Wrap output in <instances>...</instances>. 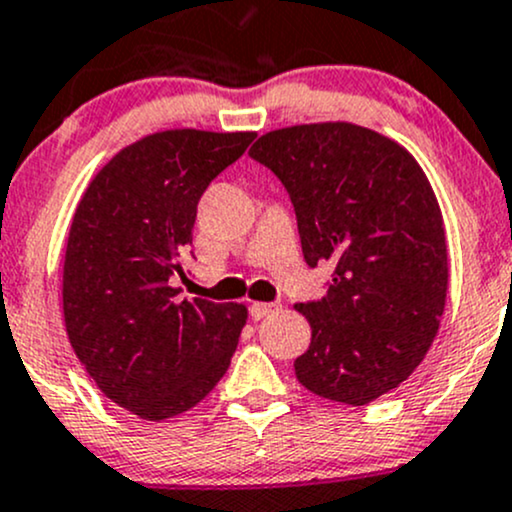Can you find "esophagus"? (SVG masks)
I'll return each mask as SVG.
<instances>
[{"label":"esophagus","instance_id":"esophagus-1","mask_svg":"<svg viewBox=\"0 0 512 512\" xmlns=\"http://www.w3.org/2000/svg\"><path fill=\"white\" fill-rule=\"evenodd\" d=\"M273 312H278V304H273V302H254L249 307V314L254 321H261L263 317H268V314H273Z\"/></svg>","mask_w":512,"mask_h":512}]
</instances>
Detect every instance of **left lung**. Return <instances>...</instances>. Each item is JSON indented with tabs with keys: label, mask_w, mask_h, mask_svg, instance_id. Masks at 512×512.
Masks as SVG:
<instances>
[{
	"label": "left lung",
	"mask_w": 512,
	"mask_h": 512,
	"mask_svg": "<svg viewBox=\"0 0 512 512\" xmlns=\"http://www.w3.org/2000/svg\"><path fill=\"white\" fill-rule=\"evenodd\" d=\"M251 159L285 186L326 297L297 304L312 326L295 375L309 392L365 406L426 358L447 295V244L433 188L394 140L353 123L266 132Z\"/></svg>",
	"instance_id": "obj_1"
}]
</instances>
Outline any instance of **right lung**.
Returning <instances> with one entry per match:
<instances>
[{"mask_svg":"<svg viewBox=\"0 0 512 512\" xmlns=\"http://www.w3.org/2000/svg\"><path fill=\"white\" fill-rule=\"evenodd\" d=\"M254 132L164 130L120 149L79 200L62 273L70 343L118 406L164 421L212 392L237 350L244 304L179 300L174 275L198 200Z\"/></svg>","mask_w":512,"mask_h":512,"instance_id":"add662e5","label":"right lung"}]
</instances>
